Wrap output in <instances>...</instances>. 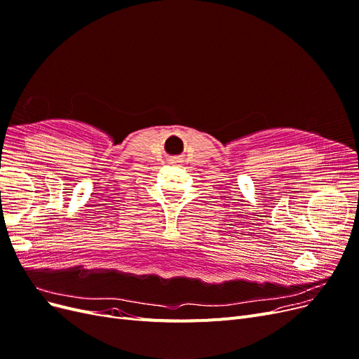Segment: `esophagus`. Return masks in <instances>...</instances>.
<instances>
[{"mask_svg":"<svg viewBox=\"0 0 359 359\" xmlns=\"http://www.w3.org/2000/svg\"><path fill=\"white\" fill-rule=\"evenodd\" d=\"M168 161H170V164H179V163H183V158L177 155V157H171Z\"/></svg>","mask_w":359,"mask_h":359,"instance_id":"34e87169","label":"esophagus"}]
</instances>
